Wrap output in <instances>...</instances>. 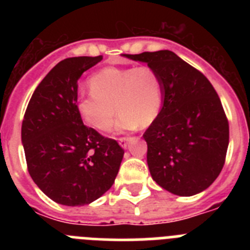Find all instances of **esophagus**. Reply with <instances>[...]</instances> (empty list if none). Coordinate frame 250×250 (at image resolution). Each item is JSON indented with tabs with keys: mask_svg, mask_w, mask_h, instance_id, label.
Instances as JSON below:
<instances>
[{
	"mask_svg": "<svg viewBox=\"0 0 250 250\" xmlns=\"http://www.w3.org/2000/svg\"><path fill=\"white\" fill-rule=\"evenodd\" d=\"M129 141H130V138H120L119 139V144H120V146L123 147V149H126Z\"/></svg>",
	"mask_w": 250,
	"mask_h": 250,
	"instance_id": "esophagus-1",
	"label": "esophagus"
}]
</instances>
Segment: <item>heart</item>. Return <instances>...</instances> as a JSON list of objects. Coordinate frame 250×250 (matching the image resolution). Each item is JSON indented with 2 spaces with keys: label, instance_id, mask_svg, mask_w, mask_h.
Wrapping results in <instances>:
<instances>
[{
  "label": "heart",
  "instance_id": "1",
  "mask_svg": "<svg viewBox=\"0 0 250 250\" xmlns=\"http://www.w3.org/2000/svg\"><path fill=\"white\" fill-rule=\"evenodd\" d=\"M91 91L79 95L76 111L81 120L99 131H107L116 123L118 131L147 126L155 120L163 103L159 75L149 66L105 67L89 79ZM117 107L115 108L114 106Z\"/></svg>",
  "mask_w": 250,
  "mask_h": 250
}]
</instances>
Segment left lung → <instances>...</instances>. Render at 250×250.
Segmentation results:
<instances>
[{"label": "left lung", "mask_w": 250, "mask_h": 250, "mask_svg": "<svg viewBox=\"0 0 250 250\" xmlns=\"http://www.w3.org/2000/svg\"><path fill=\"white\" fill-rule=\"evenodd\" d=\"M159 75L163 107L144 136L147 167L156 184L191 196L210 187L224 167L229 124L207 77L173 51L125 55Z\"/></svg>", "instance_id": "left-lung-1"}]
</instances>
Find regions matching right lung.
<instances>
[{
	"label": "right lung",
	"instance_id": "add662e5",
	"mask_svg": "<svg viewBox=\"0 0 250 250\" xmlns=\"http://www.w3.org/2000/svg\"><path fill=\"white\" fill-rule=\"evenodd\" d=\"M103 56L60 61L32 94L21 139L31 178L59 204L80 207L109 190L124 150L112 139L83 125L76 111L77 81Z\"/></svg>",
	"mask_w": 250,
	"mask_h": 250
}]
</instances>
